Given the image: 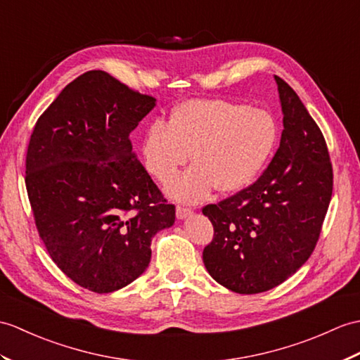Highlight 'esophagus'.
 Listing matches in <instances>:
<instances>
[{
	"instance_id": "obj_1",
	"label": "esophagus",
	"mask_w": 360,
	"mask_h": 360,
	"mask_svg": "<svg viewBox=\"0 0 360 360\" xmlns=\"http://www.w3.org/2000/svg\"><path fill=\"white\" fill-rule=\"evenodd\" d=\"M191 213H193V210H191V208H188V207H182V205L176 207V218L178 219H186V218H188Z\"/></svg>"
}]
</instances>
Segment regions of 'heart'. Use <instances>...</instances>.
<instances>
[{
    "instance_id": "obj_1",
    "label": "heart",
    "mask_w": 360,
    "mask_h": 360,
    "mask_svg": "<svg viewBox=\"0 0 360 360\" xmlns=\"http://www.w3.org/2000/svg\"><path fill=\"white\" fill-rule=\"evenodd\" d=\"M279 141V122L262 107L191 99L181 104L169 122L148 125L141 142L146 170L167 182L194 152L197 162L167 184V193L182 202H198L216 186L230 193L252 184Z\"/></svg>"
}]
</instances>
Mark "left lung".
<instances>
[{
    "label": "left lung",
    "mask_w": 360,
    "mask_h": 360,
    "mask_svg": "<svg viewBox=\"0 0 360 360\" xmlns=\"http://www.w3.org/2000/svg\"><path fill=\"white\" fill-rule=\"evenodd\" d=\"M278 82L283 130L278 152L252 186L208 204L214 235L207 271L239 295L278 287L302 266L319 240L333 193V167L321 129L296 91Z\"/></svg>",
    "instance_id": "1"
}]
</instances>
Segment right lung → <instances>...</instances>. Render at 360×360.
<instances>
[{"instance_id":"obj_1","label":"right lung","mask_w":360,"mask_h":360,"mask_svg":"<svg viewBox=\"0 0 360 360\" xmlns=\"http://www.w3.org/2000/svg\"><path fill=\"white\" fill-rule=\"evenodd\" d=\"M153 96L90 70L67 84L30 135L26 188L52 261L95 293L146 271L152 238L174 224V205L133 152L130 133Z\"/></svg>"}]
</instances>
